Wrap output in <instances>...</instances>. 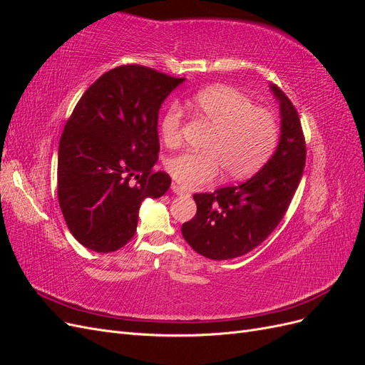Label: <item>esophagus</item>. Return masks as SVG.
Returning <instances> with one entry per match:
<instances>
[{
  "label": "esophagus",
  "instance_id": "34e87169",
  "mask_svg": "<svg viewBox=\"0 0 365 365\" xmlns=\"http://www.w3.org/2000/svg\"><path fill=\"white\" fill-rule=\"evenodd\" d=\"M172 192L175 193V195H185L187 193V190L184 189L182 185H178V184H173L172 185Z\"/></svg>",
  "mask_w": 365,
  "mask_h": 365
}]
</instances>
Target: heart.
I'll use <instances>...</instances> for the list:
<instances>
[{"instance_id": "b5f03b06", "label": "heart", "mask_w": 365, "mask_h": 365, "mask_svg": "<svg viewBox=\"0 0 365 365\" xmlns=\"http://www.w3.org/2000/svg\"><path fill=\"white\" fill-rule=\"evenodd\" d=\"M195 113L213 126L204 152L178 153L165 169L185 189L215 181L220 168L228 178H245L267 161L279 135L277 118L267 108L254 106L251 98L236 88L216 85L193 97ZM182 111L170 105L161 120V137L169 148L181 141Z\"/></svg>"}]
</instances>
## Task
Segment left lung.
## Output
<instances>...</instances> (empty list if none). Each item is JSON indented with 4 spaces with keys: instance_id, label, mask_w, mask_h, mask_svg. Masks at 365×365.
<instances>
[{
    "instance_id": "left-lung-1",
    "label": "left lung",
    "mask_w": 365,
    "mask_h": 365,
    "mask_svg": "<svg viewBox=\"0 0 365 365\" xmlns=\"http://www.w3.org/2000/svg\"><path fill=\"white\" fill-rule=\"evenodd\" d=\"M269 88L280 108L272 157L245 182L195 195L197 212L182 224L187 244L207 259H235L259 247L280 224L300 184L306 163L300 117L279 86Z\"/></svg>"
}]
</instances>
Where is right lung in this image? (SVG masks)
I'll list each match as a JSON object with an SVG mask.
<instances>
[{
    "instance_id": "add662e5",
    "label": "right lung",
    "mask_w": 365,
    "mask_h": 365,
    "mask_svg": "<svg viewBox=\"0 0 365 365\" xmlns=\"http://www.w3.org/2000/svg\"><path fill=\"white\" fill-rule=\"evenodd\" d=\"M184 77L141 65L109 70L88 88L63 128L58 155V197L76 240L113 252L134 237L146 197L170 187L158 160V113Z\"/></svg>"
}]
</instances>
